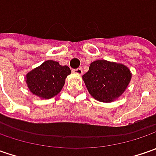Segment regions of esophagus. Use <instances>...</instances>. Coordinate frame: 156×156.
<instances>
[{"label": "esophagus", "instance_id": "1", "mask_svg": "<svg viewBox=\"0 0 156 156\" xmlns=\"http://www.w3.org/2000/svg\"><path fill=\"white\" fill-rule=\"evenodd\" d=\"M73 72H74L75 74H77V75H82V69H74V70H73Z\"/></svg>", "mask_w": 156, "mask_h": 156}]
</instances>
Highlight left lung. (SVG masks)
I'll return each instance as SVG.
<instances>
[{
	"mask_svg": "<svg viewBox=\"0 0 156 156\" xmlns=\"http://www.w3.org/2000/svg\"><path fill=\"white\" fill-rule=\"evenodd\" d=\"M132 78L130 69L122 63L97 60L82 75L88 93L101 102H112L121 97Z\"/></svg>",
	"mask_w": 156,
	"mask_h": 156,
	"instance_id": "obj_1",
	"label": "left lung"
}]
</instances>
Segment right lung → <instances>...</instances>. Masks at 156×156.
I'll use <instances>...</instances> for the list:
<instances>
[{"instance_id":"obj_1","label":"right lung","mask_w":156,"mask_h":156,"mask_svg":"<svg viewBox=\"0 0 156 156\" xmlns=\"http://www.w3.org/2000/svg\"><path fill=\"white\" fill-rule=\"evenodd\" d=\"M71 74L68 66L53 60L46 61L26 75V83L31 93L41 99H50L61 92L67 76Z\"/></svg>"}]
</instances>
